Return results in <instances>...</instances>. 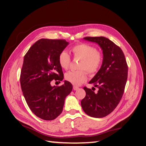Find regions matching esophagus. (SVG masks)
<instances>
[{"label":"esophagus","mask_w":146,"mask_h":146,"mask_svg":"<svg viewBox=\"0 0 146 146\" xmlns=\"http://www.w3.org/2000/svg\"><path fill=\"white\" fill-rule=\"evenodd\" d=\"M78 89H79L78 86H73V90H78Z\"/></svg>","instance_id":"1"}]
</instances>
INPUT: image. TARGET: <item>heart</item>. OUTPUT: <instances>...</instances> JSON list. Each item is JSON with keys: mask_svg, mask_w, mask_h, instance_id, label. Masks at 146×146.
Segmentation results:
<instances>
[{"mask_svg": "<svg viewBox=\"0 0 146 146\" xmlns=\"http://www.w3.org/2000/svg\"><path fill=\"white\" fill-rule=\"evenodd\" d=\"M74 57L80 58L78 71H70L65 73L64 78L66 81L73 85H79L87 79V73L90 75L97 73L103 63V55L102 52L97 51L94 46L85 43H81L71 49ZM58 61L62 68L67 70L71 63V57L67 51H63L59 55Z\"/></svg>", "mask_w": 146, "mask_h": 146, "instance_id": "1", "label": "heart"}]
</instances>
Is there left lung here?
<instances>
[{
    "label": "left lung",
    "instance_id": "left-lung-1",
    "mask_svg": "<svg viewBox=\"0 0 146 146\" xmlns=\"http://www.w3.org/2000/svg\"><path fill=\"white\" fill-rule=\"evenodd\" d=\"M85 41L97 44L102 50L103 63L89 83L97 87H84L85 97L81 102L83 111L89 116L102 118L108 115L119 104L127 80L128 66L124 54L119 46L105 37H86Z\"/></svg>",
    "mask_w": 146,
    "mask_h": 146
}]
</instances>
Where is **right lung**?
<instances>
[{
    "instance_id": "1",
    "label": "right lung",
    "mask_w": 146,
    "mask_h": 146,
    "mask_svg": "<svg viewBox=\"0 0 146 146\" xmlns=\"http://www.w3.org/2000/svg\"><path fill=\"white\" fill-rule=\"evenodd\" d=\"M68 44L63 39H41L24 56L21 89L31 110L41 119L52 120L60 115L65 98L72 91V85L66 80L60 86L51 85L52 80H63L58 58Z\"/></svg>"
}]
</instances>
